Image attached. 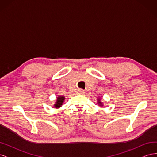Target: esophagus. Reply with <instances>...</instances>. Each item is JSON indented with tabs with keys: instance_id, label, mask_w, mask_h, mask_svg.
Listing matches in <instances>:
<instances>
[{
	"instance_id": "obj_1",
	"label": "esophagus",
	"mask_w": 157,
	"mask_h": 157,
	"mask_svg": "<svg viewBox=\"0 0 157 157\" xmlns=\"http://www.w3.org/2000/svg\"><path fill=\"white\" fill-rule=\"evenodd\" d=\"M78 94H83L84 90H82V89H79V90H78Z\"/></svg>"
}]
</instances>
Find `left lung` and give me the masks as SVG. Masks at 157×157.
Wrapping results in <instances>:
<instances>
[{
    "label": "left lung",
    "mask_w": 157,
    "mask_h": 157,
    "mask_svg": "<svg viewBox=\"0 0 157 157\" xmlns=\"http://www.w3.org/2000/svg\"><path fill=\"white\" fill-rule=\"evenodd\" d=\"M98 104H99V105H100V106H103V104H102V103L101 102V101H100V98L98 99Z\"/></svg>",
    "instance_id": "1"
}]
</instances>
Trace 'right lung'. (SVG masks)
<instances>
[{"mask_svg": "<svg viewBox=\"0 0 157 157\" xmlns=\"http://www.w3.org/2000/svg\"><path fill=\"white\" fill-rule=\"evenodd\" d=\"M64 100H65L64 96H58L56 104H54V107H56V108H60L62 105L63 101H64Z\"/></svg>", "mask_w": 157, "mask_h": 157, "instance_id": "obj_1", "label": "right lung"}]
</instances>
